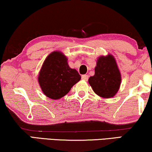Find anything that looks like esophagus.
<instances>
[{
	"label": "esophagus",
	"mask_w": 152,
	"mask_h": 152,
	"mask_svg": "<svg viewBox=\"0 0 152 152\" xmlns=\"http://www.w3.org/2000/svg\"><path fill=\"white\" fill-rule=\"evenodd\" d=\"M82 79L85 81H87L88 79V75H83L82 76Z\"/></svg>",
	"instance_id": "1"
}]
</instances>
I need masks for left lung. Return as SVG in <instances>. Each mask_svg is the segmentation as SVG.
<instances>
[{
  "label": "left lung",
  "mask_w": 152,
  "mask_h": 152,
  "mask_svg": "<svg viewBox=\"0 0 152 152\" xmlns=\"http://www.w3.org/2000/svg\"><path fill=\"white\" fill-rule=\"evenodd\" d=\"M88 82L93 91L102 97L110 98L117 93L121 83V75L113 56L99 57L95 75L89 77Z\"/></svg>",
  "instance_id": "left-lung-1"
}]
</instances>
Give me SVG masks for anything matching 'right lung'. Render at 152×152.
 I'll list each match as a JSON object with an SVG mask.
<instances>
[{"mask_svg": "<svg viewBox=\"0 0 152 152\" xmlns=\"http://www.w3.org/2000/svg\"><path fill=\"white\" fill-rule=\"evenodd\" d=\"M67 60L61 52L55 51L43 62L38 80L43 93L50 98L58 99L65 96L81 80L78 72L69 67Z\"/></svg>", "mask_w": 152, "mask_h": 152, "instance_id": "obj_1", "label": "right lung"}]
</instances>
